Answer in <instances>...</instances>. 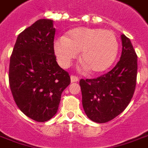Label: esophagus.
Wrapping results in <instances>:
<instances>
[{
	"label": "esophagus",
	"instance_id": "obj_1",
	"mask_svg": "<svg viewBox=\"0 0 148 148\" xmlns=\"http://www.w3.org/2000/svg\"><path fill=\"white\" fill-rule=\"evenodd\" d=\"M71 82H77L79 81V78L74 75H71Z\"/></svg>",
	"mask_w": 148,
	"mask_h": 148
}]
</instances>
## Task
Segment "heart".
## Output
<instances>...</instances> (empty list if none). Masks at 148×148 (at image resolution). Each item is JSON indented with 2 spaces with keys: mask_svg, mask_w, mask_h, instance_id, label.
I'll use <instances>...</instances> for the list:
<instances>
[{
  "mask_svg": "<svg viewBox=\"0 0 148 148\" xmlns=\"http://www.w3.org/2000/svg\"><path fill=\"white\" fill-rule=\"evenodd\" d=\"M53 49L59 64L68 67L81 51L80 61L89 71L100 73L113 64L119 42L113 31L100 28L79 27L71 29L54 42Z\"/></svg>",
  "mask_w": 148,
  "mask_h": 148,
  "instance_id": "heart-1",
  "label": "heart"
}]
</instances>
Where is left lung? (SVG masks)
I'll list each match as a JSON object with an SVG mask.
<instances>
[{
    "mask_svg": "<svg viewBox=\"0 0 148 148\" xmlns=\"http://www.w3.org/2000/svg\"><path fill=\"white\" fill-rule=\"evenodd\" d=\"M120 60L108 73L97 78L81 79L82 106L90 120L104 123L126 109L136 86L137 55L130 39L121 35Z\"/></svg>",
    "mask_w": 148,
    "mask_h": 148,
    "instance_id": "8db88e82",
    "label": "left lung"
}]
</instances>
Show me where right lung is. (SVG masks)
<instances>
[{
    "instance_id": "1",
    "label": "right lung",
    "mask_w": 148,
    "mask_h": 148,
    "mask_svg": "<svg viewBox=\"0 0 148 148\" xmlns=\"http://www.w3.org/2000/svg\"><path fill=\"white\" fill-rule=\"evenodd\" d=\"M53 21L40 19L21 32L10 57L9 81L18 108L37 122L58 111L62 93L71 83L54 55Z\"/></svg>"
}]
</instances>
